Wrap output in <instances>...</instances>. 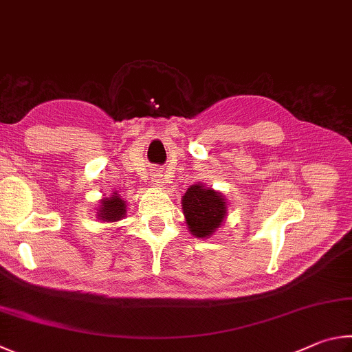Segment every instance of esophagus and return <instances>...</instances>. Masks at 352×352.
I'll return each mask as SVG.
<instances>
[{
	"mask_svg": "<svg viewBox=\"0 0 352 352\" xmlns=\"http://www.w3.org/2000/svg\"><path fill=\"white\" fill-rule=\"evenodd\" d=\"M159 181H160V179H154V184H160Z\"/></svg>",
	"mask_w": 352,
	"mask_h": 352,
	"instance_id": "esophagus-1",
	"label": "esophagus"
}]
</instances>
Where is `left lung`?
I'll use <instances>...</instances> for the list:
<instances>
[{"label": "left lung", "instance_id": "obj_1", "mask_svg": "<svg viewBox=\"0 0 352 352\" xmlns=\"http://www.w3.org/2000/svg\"><path fill=\"white\" fill-rule=\"evenodd\" d=\"M182 208L190 232L198 238L210 236L226 217L223 195L204 186H192L182 198Z\"/></svg>", "mask_w": 352, "mask_h": 352}]
</instances>
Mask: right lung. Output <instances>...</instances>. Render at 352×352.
<instances>
[{
    "mask_svg": "<svg viewBox=\"0 0 352 352\" xmlns=\"http://www.w3.org/2000/svg\"><path fill=\"white\" fill-rule=\"evenodd\" d=\"M125 202L120 199V196H117V193H114L111 198H104L102 199V207L100 210L97 212V217L107 221V223H111V221H119L123 218L125 214Z\"/></svg>",
    "mask_w": 352,
    "mask_h": 352,
    "instance_id": "obj_1",
    "label": "right lung"
}]
</instances>
